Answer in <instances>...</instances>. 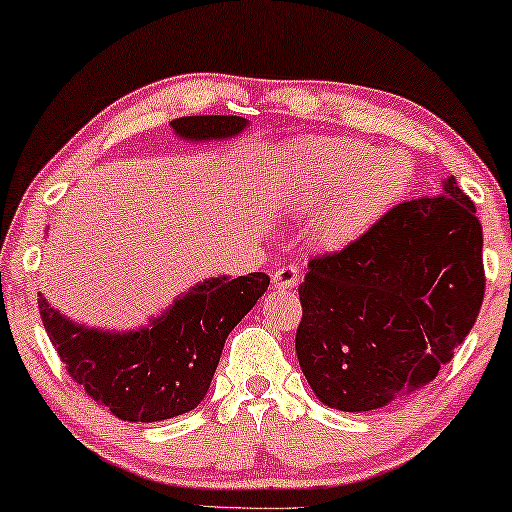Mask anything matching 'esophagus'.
<instances>
[{
	"label": "esophagus",
	"mask_w": 512,
	"mask_h": 512,
	"mask_svg": "<svg viewBox=\"0 0 512 512\" xmlns=\"http://www.w3.org/2000/svg\"><path fill=\"white\" fill-rule=\"evenodd\" d=\"M299 270L295 265H283V267H279V270H276L274 274H272V283H274V288H283V290H288V288H295L297 283H299Z\"/></svg>",
	"instance_id": "1"
}]
</instances>
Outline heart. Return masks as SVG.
I'll list each match as a JSON object with an SVG mask.
<instances>
[{"instance_id":"b5f03b06","label":"heart","mask_w":512,"mask_h":512,"mask_svg":"<svg viewBox=\"0 0 512 512\" xmlns=\"http://www.w3.org/2000/svg\"><path fill=\"white\" fill-rule=\"evenodd\" d=\"M413 161L406 152H381L354 138H320L290 149L279 179L288 211L313 213L329 206L317 224L331 247L356 240L404 195Z\"/></svg>"}]
</instances>
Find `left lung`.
I'll list each match as a JSON object with an SVG mask.
<instances>
[{"mask_svg":"<svg viewBox=\"0 0 512 512\" xmlns=\"http://www.w3.org/2000/svg\"><path fill=\"white\" fill-rule=\"evenodd\" d=\"M483 229L454 177L308 263L295 347L324 406L363 413L422 390L479 317Z\"/></svg>","mask_w":512,"mask_h":512,"instance_id":"obj_1","label":"left lung"}]
</instances>
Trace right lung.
Here are the masks:
<instances>
[{
  "label": "right lung",
  "mask_w": 512,
  "mask_h": 512,
  "mask_svg": "<svg viewBox=\"0 0 512 512\" xmlns=\"http://www.w3.org/2000/svg\"><path fill=\"white\" fill-rule=\"evenodd\" d=\"M236 115L179 117L183 140L211 142L247 127ZM270 286L265 272L215 276L192 286L163 315L136 331L72 322L38 295L40 320L72 381L124 422H161L197 408L211 388L224 340Z\"/></svg>",
  "instance_id": "right-lung-1"
}]
</instances>
